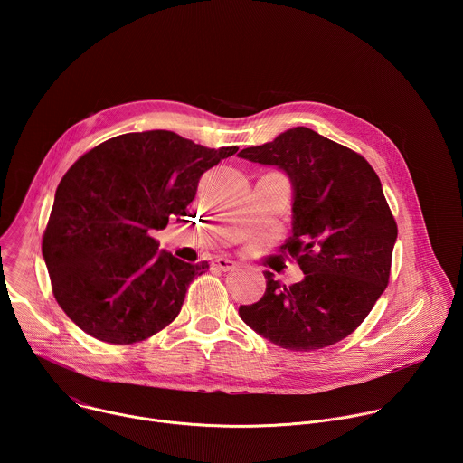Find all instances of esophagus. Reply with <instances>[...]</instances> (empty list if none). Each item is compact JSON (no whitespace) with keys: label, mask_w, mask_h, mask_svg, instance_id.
<instances>
[{"label":"esophagus","mask_w":463,"mask_h":463,"mask_svg":"<svg viewBox=\"0 0 463 463\" xmlns=\"http://www.w3.org/2000/svg\"><path fill=\"white\" fill-rule=\"evenodd\" d=\"M213 268H218L220 271H232L238 268V263L231 258H225V256H216L213 260Z\"/></svg>","instance_id":"obj_1"}]
</instances>
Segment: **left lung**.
Masks as SVG:
<instances>
[{"label": "left lung", "instance_id": "left-lung-1", "mask_svg": "<svg viewBox=\"0 0 463 463\" xmlns=\"http://www.w3.org/2000/svg\"><path fill=\"white\" fill-rule=\"evenodd\" d=\"M240 157L275 165L293 181V234L280 252L304 280L282 286L266 271L263 297L240 306L241 320L277 346H332L361 326L388 286L398 223L381 181L357 152L298 126Z\"/></svg>", "mask_w": 463, "mask_h": 463}]
</instances>
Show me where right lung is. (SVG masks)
<instances>
[{"label": "right lung", "mask_w": 463, "mask_h": 463, "mask_svg": "<svg viewBox=\"0 0 463 463\" xmlns=\"http://www.w3.org/2000/svg\"><path fill=\"white\" fill-rule=\"evenodd\" d=\"M236 152L152 129L108 139L65 172L42 252L58 306L82 332L134 345L179 315L188 284L209 263L159 252L152 232L186 216L203 172Z\"/></svg>", "instance_id": "1"}]
</instances>
